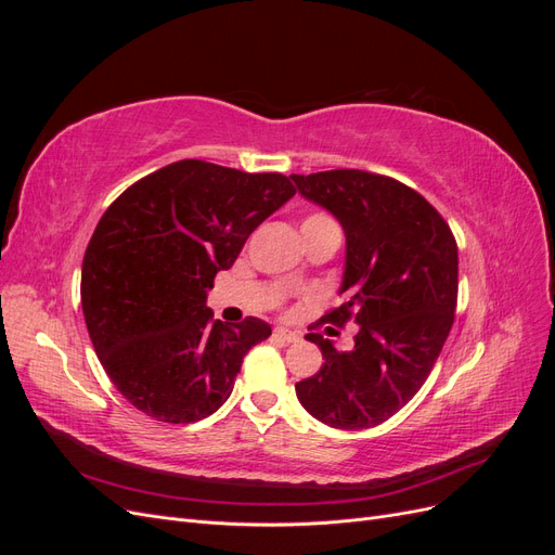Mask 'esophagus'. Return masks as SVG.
I'll use <instances>...</instances> for the list:
<instances>
[{
    "instance_id": "34e87169",
    "label": "esophagus",
    "mask_w": 555,
    "mask_h": 555,
    "mask_svg": "<svg viewBox=\"0 0 555 555\" xmlns=\"http://www.w3.org/2000/svg\"><path fill=\"white\" fill-rule=\"evenodd\" d=\"M273 338L280 340V343H298V340H300L298 333L287 331V328H275V331H273Z\"/></svg>"
}]
</instances>
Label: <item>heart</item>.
<instances>
[{"label": "heart", "instance_id": "obj_1", "mask_svg": "<svg viewBox=\"0 0 555 555\" xmlns=\"http://www.w3.org/2000/svg\"><path fill=\"white\" fill-rule=\"evenodd\" d=\"M324 224H335L333 217L326 215V212H322V210H314V212H310V215L304 217V222H300V231L314 229V227H324Z\"/></svg>", "mask_w": 555, "mask_h": 555}]
</instances>
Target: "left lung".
Listing matches in <instances>:
<instances>
[{
    "instance_id": "left-lung-1",
    "label": "left lung",
    "mask_w": 555,
    "mask_h": 555,
    "mask_svg": "<svg viewBox=\"0 0 555 555\" xmlns=\"http://www.w3.org/2000/svg\"><path fill=\"white\" fill-rule=\"evenodd\" d=\"M292 178L338 217L347 238L345 304L314 326L359 324L351 351L308 333L324 363L296 384V396L326 426H379L422 389L444 347L459 298L456 238L422 194L389 176L335 169Z\"/></svg>"
}]
</instances>
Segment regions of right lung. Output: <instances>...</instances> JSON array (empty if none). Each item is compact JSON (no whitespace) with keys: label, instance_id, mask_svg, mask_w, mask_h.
Instances as JSON below:
<instances>
[{"label":"right lung","instance_id":"1","mask_svg":"<svg viewBox=\"0 0 555 555\" xmlns=\"http://www.w3.org/2000/svg\"><path fill=\"white\" fill-rule=\"evenodd\" d=\"M294 194L282 173L180 159L108 206L82 259L80 304L99 361L133 408L194 424L224 405L271 326L257 317L222 324L206 292Z\"/></svg>","mask_w":555,"mask_h":555}]
</instances>
